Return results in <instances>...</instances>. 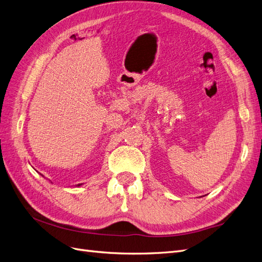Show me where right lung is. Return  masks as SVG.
<instances>
[{
  "label": "right lung",
  "mask_w": 262,
  "mask_h": 262,
  "mask_svg": "<svg viewBox=\"0 0 262 262\" xmlns=\"http://www.w3.org/2000/svg\"><path fill=\"white\" fill-rule=\"evenodd\" d=\"M81 185H82V184H80V185H77V186H81Z\"/></svg>",
  "instance_id": "add662e5"
}]
</instances>
